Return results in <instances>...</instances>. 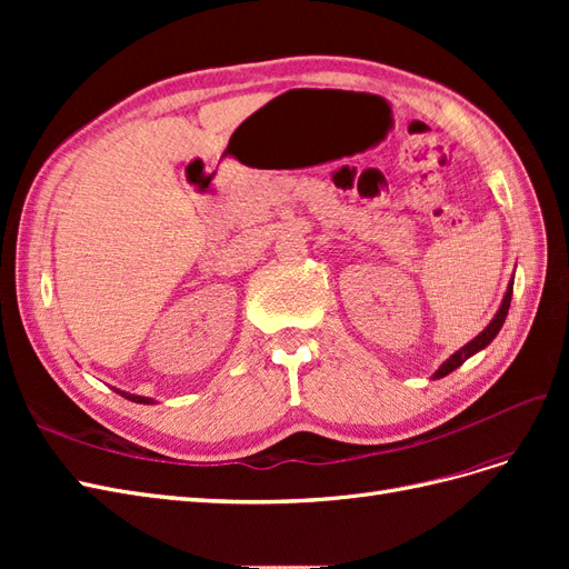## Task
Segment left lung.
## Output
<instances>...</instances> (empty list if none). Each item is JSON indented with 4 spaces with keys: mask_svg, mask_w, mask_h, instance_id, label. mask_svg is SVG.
Here are the masks:
<instances>
[{
    "mask_svg": "<svg viewBox=\"0 0 569 569\" xmlns=\"http://www.w3.org/2000/svg\"><path fill=\"white\" fill-rule=\"evenodd\" d=\"M510 299H512V282H510V287H508V295H506V299H503V303H501V308H498V313H496V318L487 325V330L485 332H479L470 343H465V347L460 349V351H456L449 360H446V363L435 372V377L439 380V377H446L449 372H453L456 368H460L465 360H468L470 356H475L477 351H481L485 347H489V343L493 341V337L501 332V327H503V322H506V316H508V308H510Z\"/></svg>",
    "mask_w": 569,
    "mask_h": 569,
    "instance_id": "obj_1",
    "label": "left lung"
}]
</instances>
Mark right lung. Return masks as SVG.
I'll return each instance as SVG.
<instances>
[{"mask_svg":"<svg viewBox=\"0 0 569 569\" xmlns=\"http://www.w3.org/2000/svg\"><path fill=\"white\" fill-rule=\"evenodd\" d=\"M120 396H126V399L130 401H137V403H153L151 399H144V396H132V393H126V391H118Z\"/></svg>","mask_w":569,"mask_h":569,"instance_id":"obj_1","label":"right lung"}]
</instances>
